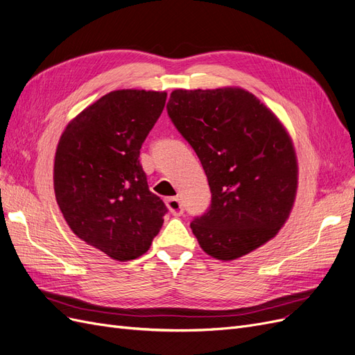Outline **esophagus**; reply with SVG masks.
Returning a JSON list of instances; mask_svg holds the SVG:
<instances>
[{"mask_svg":"<svg viewBox=\"0 0 355 355\" xmlns=\"http://www.w3.org/2000/svg\"><path fill=\"white\" fill-rule=\"evenodd\" d=\"M166 206L169 209V212L174 216H180V215H182V212H184V209H182V203L180 202L178 198L166 199Z\"/></svg>","mask_w":355,"mask_h":355,"instance_id":"obj_1","label":"esophagus"}]
</instances>
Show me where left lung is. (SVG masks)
<instances>
[{
  "instance_id": "1",
  "label": "left lung",
  "mask_w": 355,
  "mask_h": 355,
  "mask_svg": "<svg viewBox=\"0 0 355 355\" xmlns=\"http://www.w3.org/2000/svg\"><path fill=\"white\" fill-rule=\"evenodd\" d=\"M166 111L211 187L207 211L190 224L203 250L232 260L275 237L297 190L294 148L278 118L239 87L177 89Z\"/></svg>"
}]
</instances>
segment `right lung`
I'll return each instance as SVG.
<instances>
[{"label":"right lung","mask_w":355,"mask_h":355,"mask_svg":"<svg viewBox=\"0 0 355 355\" xmlns=\"http://www.w3.org/2000/svg\"><path fill=\"white\" fill-rule=\"evenodd\" d=\"M165 101V92H110L78 114L58 143L54 189L62 216L78 239L115 260L146 253L168 212L139 161Z\"/></svg>","instance_id":"obj_1"}]
</instances>
